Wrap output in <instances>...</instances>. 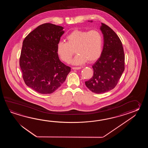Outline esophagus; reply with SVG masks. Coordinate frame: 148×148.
Segmentation results:
<instances>
[{
    "instance_id": "34e87169",
    "label": "esophagus",
    "mask_w": 148,
    "mask_h": 148,
    "mask_svg": "<svg viewBox=\"0 0 148 148\" xmlns=\"http://www.w3.org/2000/svg\"><path fill=\"white\" fill-rule=\"evenodd\" d=\"M82 68L81 67H73L72 69L73 70L80 69Z\"/></svg>"
}]
</instances>
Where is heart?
Segmentation results:
<instances>
[{
	"label": "heart",
	"instance_id": "b5f03b06",
	"mask_svg": "<svg viewBox=\"0 0 148 148\" xmlns=\"http://www.w3.org/2000/svg\"><path fill=\"white\" fill-rule=\"evenodd\" d=\"M66 42H59L57 47L58 54L65 62H69L74 50L77 54L71 63L75 65L82 64L87 61L92 63L101 57L103 38L101 32L97 30H75L66 36Z\"/></svg>",
	"mask_w": 148,
	"mask_h": 148
}]
</instances>
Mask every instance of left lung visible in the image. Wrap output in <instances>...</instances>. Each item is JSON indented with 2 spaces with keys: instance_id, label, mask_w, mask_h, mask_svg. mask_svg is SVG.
<instances>
[{
  "instance_id": "obj_1",
  "label": "left lung",
  "mask_w": 148,
  "mask_h": 148,
  "mask_svg": "<svg viewBox=\"0 0 148 148\" xmlns=\"http://www.w3.org/2000/svg\"><path fill=\"white\" fill-rule=\"evenodd\" d=\"M100 29L104 37L103 49L101 57L92 66L94 75L85 82L87 87L96 94L115 88L125 69V56L120 38L104 23H101Z\"/></svg>"
}]
</instances>
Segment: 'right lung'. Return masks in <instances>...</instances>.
<instances>
[{
  "label": "right lung",
  "instance_id": "obj_1",
  "mask_svg": "<svg viewBox=\"0 0 148 148\" xmlns=\"http://www.w3.org/2000/svg\"><path fill=\"white\" fill-rule=\"evenodd\" d=\"M63 27L51 23L38 26L24 40L19 58L23 78L29 88L42 94L53 92L66 80L71 68L60 61L57 44Z\"/></svg>",
  "mask_w": 148,
  "mask_h": 148
}]
</instances>
